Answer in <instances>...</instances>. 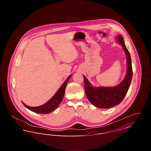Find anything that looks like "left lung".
Wrapping results in <instances>:
<instances>
[{
    "label": "left lung",
    "mask_w": 151,
    "mask_h": 151,
    "mask_svg": "<svg viewBox=\"0 0 151 151\" xmlns=\"http://www.w3.org/2000/svg\"><path fill=\"white\" fill-rule=\"evenodd\" d=\"M116 40L122 45L127 58V70L122 82L114 87H93L84 76L85 92L88 100L94 106L101 109L111 108L119 104L129 89L132 78V68L129 51L121 35L118 36Z\"/></svg>",
    "instance_id": "obj_1"
}]
</instances>
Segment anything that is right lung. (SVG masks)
<instances>
[{"instance_id":"add662e5","label":"right lung","mask_w":151,"mask_h":151,"mask_svg":"<svg viewBox=\"0 0 151 151\" xmlns=\"http://www.w3.org/2000/svg\"><path fill=\"white\" fill-rule=\"evenodd\" d=\"M71 76V75H70L68 78L65 80L62 86H60V88L59 89L57 93L54 94V96L50 100L48 101L45 104L37 107H30L29 106H27V105H25L24 103L22 102L23 105L26 108H28L30 110H31L32 111H33L36 113H39V114L50 113L59 106L61 101L63 100V98L65 95V87Z\"/></svg>"}]
</instances>
